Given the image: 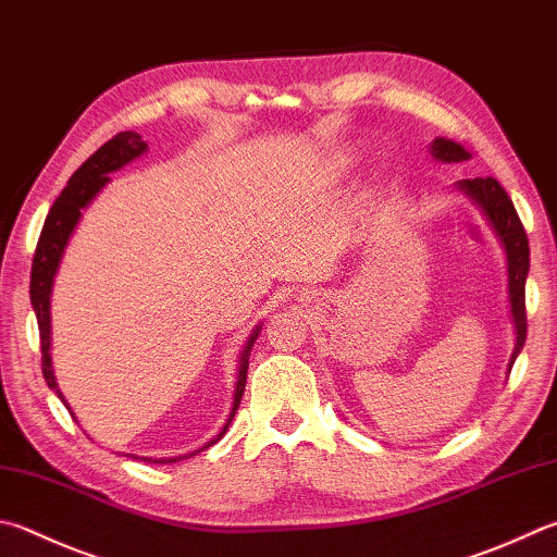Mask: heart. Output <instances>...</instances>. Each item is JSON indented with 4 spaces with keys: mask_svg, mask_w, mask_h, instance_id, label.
<instances>
[{
    "mask_svg": "<svg viewBox=\"0 0 557 557\" xmlns=\"http://www.w3.org/2000/svg\"><path fill=\"white\" fill-rule=\"evenodd\" d=\"M346 165H348V160H346V158H341V160H338V170H343Z\"/></svg>",
    "mask_w": 557,
    "mask_h": 557,
    "instance_id": "obj_1",
    "label": "heart"
}]
</instances>
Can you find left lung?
Segmentation results:
<instances>
[{"label": "left lung", "mask_w": 557, "mask_h": 557, "mask_svg": "<svg viewBox=\"0 0 557 557\" xmlns=\"http://www.w3.org/2000/svg\"><path fill=\"white\" fill-rule=\"evenodd\" d=\"M431 156L441 160V163H462L470 160V153L460 144L450 138H436L431 144ZM458 189L468 197L474 207L482 211V216L497 234L499 244L507 252V280H509V311L513 321V333H517V343H513V352L509 358V370L513 360L525 343V277H529V238L521 219L513 209V201L507 191L494 177H472L460 180Z\"/></svg>", "instance_id": "8db88e82"}]
</instances>
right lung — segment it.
Returning <instances> with one entry per match:
<instances>
[{
	"mask_svg": "<svg viewBox=\"0 0 557 557\" xmlns=\"http://www.w3.org/2000/svg\"><path fill=\"white\" fill-rule=\"evenodd\" d=\"M146 150H148V144H146V140H140L136 131H124V134H116L114 138L107 140L102 148L95 150V153L89 156L85 163L75 170V175L67 180V187L60 191L55 205L50 207L44 231H40L36 252H34L32 305H34L36 319H38V331H40L44 377H46L48 387L58 394L60 401L65 404L70 413H73V409H70V404L65 401L63 392L58 389L53 360H50V295H53L55 272L60 268V260H63L65 246H67L70 236H73L79 216H83V211L89 207V201H92L99 195V191L104 189V185L109 182V173H116V170L128 165L131 160L144 156ZM258 333H260V326L252 329V333H250L246 346H244V352H240V358H238V382H236V392H234V407H231V413H228V419L224 423V429H221L219 436L214 441H209L205 448L214 446L216 441H221V436H224V433L228 431V423L234 421V417H236L240 397H244V389H246L248 358H250L252 343H256ZM73 419H75V413H73ZM205 448H199V450H205ZM199 450L189 453V455H197ZM189 455H180V458H163V460H153V462H177L182 458H189ZM140 460L150 462V458H140Z\"/></svg>",
	"mask_w": 557,
	"mask_h": 557,
	"instance_id": "right-lung-1",
	"label": "right lung"
}]
</instances>
